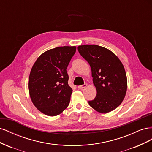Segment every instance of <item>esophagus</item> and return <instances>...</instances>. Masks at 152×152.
Instances as JSON below:
<instances>
[{
	"instance_id": "obj_1",
	"label": "esophagus",
	"mask_w": 152,
	"mask_h": 152,
	"mask_svg": "<svg viewBox=\"0 0 152 152\" xmlns=\"http://www.w3.org/2000/svg\"><path fill=\"white\" fill-rule=\"evenodd\" d=\"M86 87H87V84H83V85H82V86H78V88H79V89H84V88H86Z\"/></svg>"
}]
</instances>
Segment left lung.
Returning a JSON list of instances; mask_svg holds the SVG:
<instances>
[{"mask_svg": "<svg viewBox=\"0 0 152 152\" xmlns=\"http://www.w3.org/2000/svg\"><path fill=\"white\" fill-rule=\"evenodd\" d=\"M89 63L97 94L89 104L96 111L107 113L121 104L126 94L127 80L123 64L111 50L98 45L77 48Z\"/></svg>", "mask_w": 152, "mask_h": 152, "instance_id": "8db88e82", "label": "left lung"}]
</instances>
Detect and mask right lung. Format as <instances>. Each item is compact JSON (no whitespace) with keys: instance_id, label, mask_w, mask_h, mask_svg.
<instances>
[{"instance_id":"obj_1","label":"right lung","mask_w":152,"mask_h":152,"mask_svg":"<svg viewBox=\"0 0 152 152\" xmlns=\"http://www.w3.org/2000/svg\"><path fill=\"white\" fill-rule=\"evenodd\" d=\"M75 51V46L49 49L40 55L31 68L28 80L30 98L46 115H58L70 103L72 89L68 84L66 68Z\"/></svg>"}]
</instances>
